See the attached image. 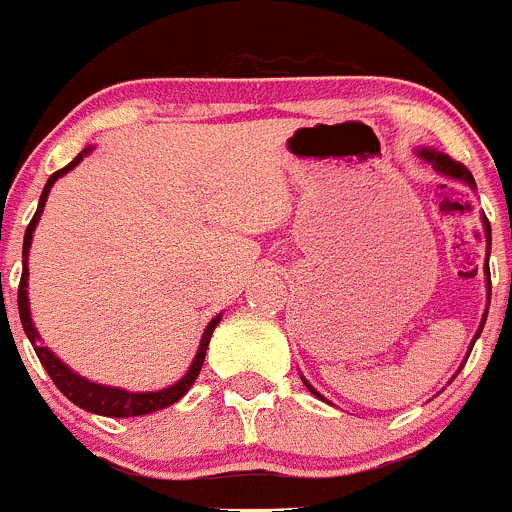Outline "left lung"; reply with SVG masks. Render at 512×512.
Here are the masks:
<instances>
[{
    "mask_svg": "<svg viewBox=\"0 0 512 512\" xmlns=\"http://www.w3.org/2000/svg\"><path fill=\"white\" fill-rule=\"evenodd\" d=\"M421 156L426 158V160H431L433 168H436L438 173L448 175V178L463 180V183H468V185H471V188H476V180H473L471 170H468L463 163H458V160L443 156V153H436V151H421ZM483 225H485V240H488V245H490V223H488V218H483ZM488 255H490V252H488ZM485 277H488V285H490V267H488V262H485ZM488 302H490V299H488ZM485 317H488V312H485ZM485 317H483V324H485ZM480 329H483V327H480ZM478 334H476V339H478ZM304 386H307V389L312 391V394L317 396V399H324V396H319V391L314 389V386L307 384V379H304Z\"/></svg>",
    "mask_w": 512,
    "mask_h": 512,
    "instance_id": "obj_1",
    "label": "left lung"
}]
</instances>
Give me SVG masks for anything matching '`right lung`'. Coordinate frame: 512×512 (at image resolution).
I'll use <instances>...</instances> for the list:
<instances>
[{"label":"right lung","mask_w":512,"mask_h":512,"mask_svg":"<svg viewBox=\"0 0 512 512\" xmlns=\"http://www.w3.org/2000/svg\"><path fill=\"white\" fill-rule=\"evenodd\" d=\"M86 153H89V151L79 153V156L71 160V163L66 165V168L56 170L54 175H49V180H46V185H44V193H41V198H39V208H36L32 223L27 225V232H24V250H22L24 267H22V280H19V294H17L19 317H22L24 332H27L29 342L34 344V352H36V356H39L41 366H44L46 374L51 376V381H54V384H56V389H59L61 394L66 396V399L74 401V404L81 406V409L91 411V414H101V416H111V418L153 414V411L165 409V406L175 404V401H180L185 394H188V389H190V386H193V381L198 379L200 369H203L205 349H208L210 334H213V329L218 327L220 317H215L213 322L208 324V329H205L203 339H200V349H198V354H195V361H193V366H190V369H188V374H185L183 379L178 381V384L168 386V389H163V391H148V394H131V391L111 389V386L94 384V381H86L84 376L74 374V371H71L69 366L64 364V361L56 359V356L51 354L49 349L39 347V344H36L39 334H36V329H34V324H32V317H29V297H27L29 267H27V257H29V245H32L34 227H36V223H39L41 210H44V203H46V198H49V190H51V185H54V180L61 178V175H64V173H69V170L74 168V165L79 163V160L84 158Z\"/></svg>","instance_id":"1"}]
</instances>
